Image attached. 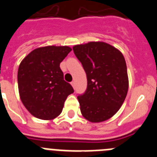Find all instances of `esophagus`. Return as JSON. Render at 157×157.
<instances>
[{
  "label": "esophagus",
  "instance_id": "1",
  "mask_svg": "<svg viewBox=\"0 0 157 157\" xmlns=\"http://www.w3.org/2000/svg\"><path fill=\"white\" fill-rule=\"evenodd\" d=\"M71 84L72 86H73V87H74V88H75V82L74 81H72L71 82Z\"/></svg>",
  "mask_w": 157,
  "mask_h": 157
}]
</instances>
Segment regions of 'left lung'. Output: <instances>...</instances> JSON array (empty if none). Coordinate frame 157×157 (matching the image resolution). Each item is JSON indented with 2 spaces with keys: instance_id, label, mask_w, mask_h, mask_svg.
Wrapping results in <instances>:
<instances>
[{
  "instance_id": "8db88e82",
  "label": "left lung",
  "mask_w": 157,
  "mask_h": 157,
  "mask_svg": "<svg viewBox=\"0 0 157 157\" xmlns=\"http://www.w3.org/2000/svg\"><path fill=\"white\" fill-rule=\"evenodd\" d=\"M87 78L85 93L78 96L83 117L99 123L114 116L127 97L128 76L123 54L101 41L73 47Z\"/></svg>"
}]
</instances>
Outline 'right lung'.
Masks as SVG:
<instances>
[{
  "instance_id": "right-lung-1",
  "label": "right lung",
  "mask_w": 157,
  "mask_h": 157,
  "mask_svg": "<svg viewBox=\"0 0 157 157\" xmlns=\"http://www.w3.org/2000/svg\"><path fill=\"white\" fill-rule=\"evenodd\" d=\"M71 51L68 46L37 48L19 64L17 79L20 99L35 117L46 120L57 117L67 96L74 93L59 67Z\"/></svg>"
}]
</instances>
